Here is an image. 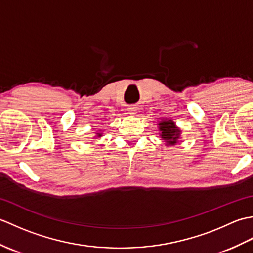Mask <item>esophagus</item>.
I'll return each mask as SVG.
<instances>
[{
  "label": "esophagus",
  "mask_w": 253,
  "mask_h": 253,
  "mask_svg": "<svg viewBox=\"0 0 253 253\" xmlns=\"http://www.w3.org/2000/svg\"><path fill=\"white\" fill-rule=\"evenodd\" d=\"M128 111H129L131 114H135V112L137 111V106L135 105H130L129 107H128Z\"/></svg>",
  "instance_id": "1"
}]
</instances>
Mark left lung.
<instances>
[{
	"instance_id": "obj_1",
	"label": "left lung",
	"mask_w": 253,
	"mask_h": 253,
	"mask_svg": "<svg viewBox=\"0 0 253 253\" xmlns=\"http://www.w3.org/2000/svg\"><path fill=\"white\" fill-rule=\"evenodd\" d=\"M160 130L162 131L161 132V137H162L164 140L166 141V143L169 144H175L177 143V140L179 138V129L176 127L175 123L169 120V121H162L160 124Z\"/></svg>"
}]
</instances>
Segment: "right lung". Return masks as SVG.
Instances as JSON below:
<instances>
[{
  "instance_id": "obj_1",
  "label": "right lung",
  "mask_w": 253,
  "mask_h": 253,
  "mask_svg": "<svg viewBox=\"0 0 253 253\" xmlns=\"http://www.w3.org/2000/svg\"><path fill=\"white\" fill-rule=\"evenodd\" d=\"M98 136H101V133H99V135Z\"/></svg>"
}]
</instances>
